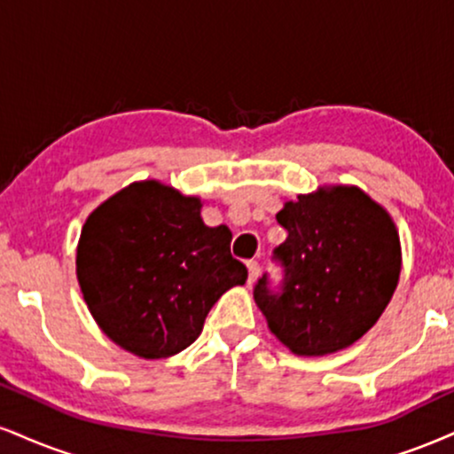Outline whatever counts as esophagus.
Returning <instances> with one entry per match:
<instances>
[{"label":"esophagus","instance_id":"1","mask_svg":"<svg viewBox=\"0 0 454 454\" xmlns=\"http://www.w3.org/2000/svg\"><path fill=\"white\" fill-rule=\"evenodd\" d=\"M247 270H249V283H254L255 279H258V275H260V264L255 260H249L247 262Z\"/></svg>","mask_w":454,"mask_h":454}]
</instances>
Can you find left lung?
Returning <instances> with one entry per match:
<instances>
[{"mask_svg":"<svg viewBox=\"0 0 454 454\" xmlns=\"http://www.w3.org/2000/svg\"><path fill=\"white\" fill-rule=\"evenodd\" d=\"M277 222L287 239L272 251L283 279L254 287L270 332L296 355H327L372 327L400 279L395 223L359 188L334 185L286 203Z\"/></svg>","mask_w":454,"mask_h":454,"instance_id":"obj_1","label":"left lung"}]
</instances>
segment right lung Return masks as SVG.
<instances>
[{
    "label": "right lung",
    "mask_w": 454,
    "mask_h": 454,
    "mask_svg": "<svg viewBox=\"0 0 454 454\" xmlns=\"http://www.w3.org/2000/svg\"><path fill=\"white\" fill-rule=\"evenodd\" d=\"M228 226H207L200 200L158 182L120 190L86 220L78 281L90 315L116 345L145 359L184 351L247 269Z\"/></svg>",
    "instance_id": "right-lung-1"
}]
</instances>
